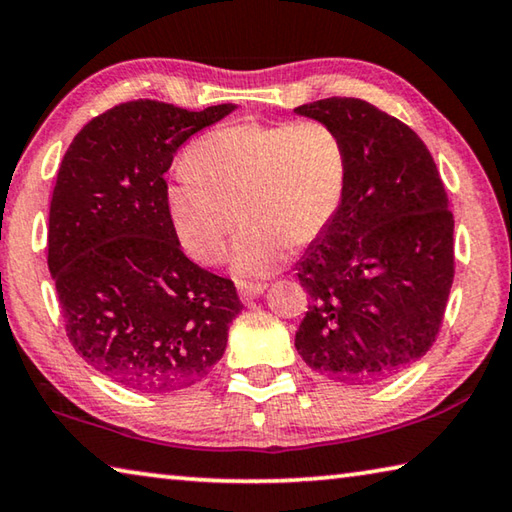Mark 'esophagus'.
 <instances>
[{"instance_id": "34e87169", "label": "esophagus", "mask_w": 512, "mask_h": 512, "mask_svg": "<svg viewBox=\"0 0 512 512\" xmlns=\"http://www.w3.org/2000/svg\"><path fill=\"white\" fill-rule=\"evenodd\" d=\"M266 291V284L264 282H253V284H239V298L244 302H250L262 296Z\"/></svg>"}]
</instances>
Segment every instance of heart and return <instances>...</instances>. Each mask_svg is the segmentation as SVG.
<instances>
[{"mask_svg":"<svg viewBox=\"0 0 512 512\" xmlns=\"http://www.w3.org/2000/svg\"><path fill=\"white\" fill-rule=\"evenodd\" d=\"M164 189L180 246L198 264L221 262L239 219L230 266L239 280L273 275L291 244L307 246L332 225L348 187V153L323 121H239L205 133Z\"/></svg>","mask_w":512,"mask_h":512,"instance_id":"heart-1","label":"heart"}]
</instances>
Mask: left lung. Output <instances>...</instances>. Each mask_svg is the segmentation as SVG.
Segmentation results:
<instances>
[{"mask_svg":"<svg viewBox=\"0 0 512 512\" xmlns=\"http://www.w3.org/2000/svg\"><path fill=\"white\" fill-rule=\"evenodd\" d=\"M296 112L332 126L348 153L341 210L296 266L309 293L296 350L320 375L372 384L436 341L454 282V216L429 149L400 119L352 97Z\"/></svg>","mask_w":512,"mask_h":512,"instance_id":"left-lung-1","label":"left lung"}]
</instances>
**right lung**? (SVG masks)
Masks as SVG:
<instances>
[{"label":"right lung","instance_id":"right-lung-1","mask_svg":"<svg viewBox=\"0 0 512 512\" xmlns=\"http://www.w3.org/2000/svg\"><path fill=\"white\" fill-rule=\"evenodd\" d=\"M235 108L119 103L88 121L60 162L47 264L67 336L126 388L194 386L223 357L244 307L232 280L183 253L164 203V173L180 144Z\"/></svg>","mask_w":512,"mask_h":512}]
</instances>
